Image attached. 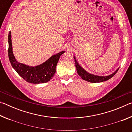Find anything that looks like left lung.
Segmentation results:
<instances>
[{
	"label": "left lung",
	"mask_w": 132,
	"mask_h": 132,
	"mask_svg": "<svg viewBox=\"0 0 132 132\" xmlns=\"http://www.w3.org/2000/svg\"><path fill=\"white\" fill-rule=\"evenodd\" d=\"M75 59V64H76V70L77 72L79 75L81 77L82 79L84 80H86V81L91 82H102V81H105L106 80L110 79L113 76H114L118 70L115 71L112 74L109 76H95L92 74H90V73L87 72V71L84 70V69H82L81 66H80L79 63H77V62L76 60L75 57H74Z\"/></svg>",
	"instance_id": "left-lung-1"
}]
</instances>
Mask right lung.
<instances>
[{
	"instance_id": "right-lung-1",
	"label": "right lung",
	"mask_w": 132,
	"mask_h": 132,
	"mask_svg": "<svg viewBox=\"0 0 132 132\" xmlns=\"http://www.w3.org/2000/svg\"><path fill=\"white\" fill-rule=\"evenodd\" d=\"M9 59L11 64L16 72L26 81L31 83L39 84L51 80L56 72V67L61 56L65 51L53 55L50 59L40 65L32 67L18 62L15 59L12 51L11 31L8 37Z\"/></svg>"
}]
</instances>
